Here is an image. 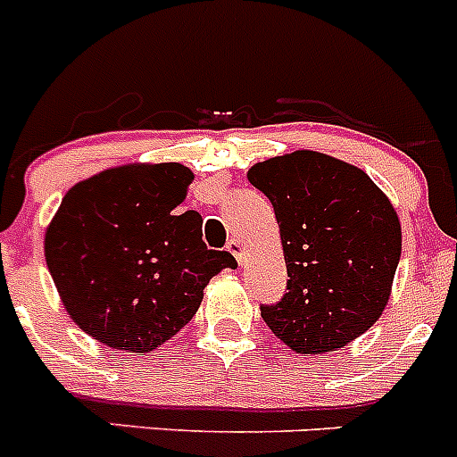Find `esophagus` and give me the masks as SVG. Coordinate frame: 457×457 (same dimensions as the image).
Returning <instances> with one entry per match:
<instances>
[{"mask_svg": "<svg viewBox=\"0 0 457 457\" xmlns=\"http://www.w3.org/2000/svg\"><path fill=\"white\" fill-rule=\"evenodd\" d=\"M226 249L236 256L237 263H242V258H245V247H242V242L237 240V237H233V240H228V245H226Z\"/></svg>", "mask_w": 457, "mask_h": 457, "instance_id": "esophagus-1", "label": "esophagus"}]
</instances>
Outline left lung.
Masks as SVG:
<instances>
[{"instance_id":"1","label":"left lung","mask_w":457,"mask_h":457,"mask_svg":"<svg viewBox=\"0 0 457 457\" xmlns=\"http://www.w3.org/2000/svg\"><path fill=\"white\" fill-rule=\"evenodd\" d=\"M281 231L288 293L261 316L300 354L348 345L375 325L401 261V221L361 169L316 151L249 169Z\"/></svg>"}]
</instances>
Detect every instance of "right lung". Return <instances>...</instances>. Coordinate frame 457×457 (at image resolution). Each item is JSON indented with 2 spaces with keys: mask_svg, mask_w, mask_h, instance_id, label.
Masks as SVG:
<instances>
[{
  "mask_svg": "<svg viewBox=\"0 0 457 457\" xmlns=\"http://www.w3.org/2000/svg\"><path fill=\"white\" fill-rule=\"evenodd\" d=\"M194 173L179 162L125 164L68 189L46 233V261L68 316L109 348L151 353L199 309L228 252L201 240L179 208Z\"/></svg>",
  "mask_w": 457,
  "mask_h": 457,
  "instance_id": "add662e5",
  "label": "right lung"
}]
</instances>
